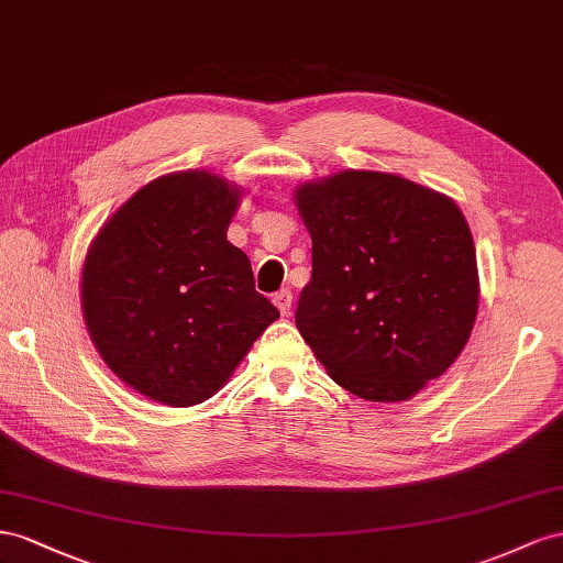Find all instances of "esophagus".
<instances>
[{
  "label": "esophagus",
  "instance_id": "34e87169",
  "mask_svg": "<svg viewBox=\"0 0 563 563\" xmlns=\"http://www.w3.org/2000/svg\"><path fill=\"white\" fill-rule=\"evenodd\" d=\"M273 303H276L278 311H280L283 316H290V309H292V292L287 290V287H283L280 292L273 295Z\"/></svg>",
  "mask_w": 563,
  "mask_h": 563
}]
</instances>
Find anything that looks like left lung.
Here are the masks:
<instances>
[{
    "label": "left lung",
    "instance_id": "obj_1",
    "mask_svg": "<svg viewBox=\"0 0 563 563\" xmlns=\"http://www.w3.org/2000/svg\"><path fill=\"white\" fill-rule=\"evenodd\" d=\"M313 273L295 323L330 377L375 404L408 400L467 344L476 250L460 207L396 174L346 169L295 190Z\"/></svg>",
    "mask_w": 563,
    "mask_h": 563
}]
</instances>
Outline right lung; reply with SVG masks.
Instances as JSON below:
<instances>
[{
	"label": "right lung",
	"mask_w": 563,
	"mask_h": 563,
	"mask_svg": "<svg viewBox=\"0 0 563 563\" xmlns=\"http://www.w3.org/2000/svg\"><path fill=\"white\" fill-rule=\"evenodd\" d=\"M238 186L202 169L136 190L87 252L82 313L124 384L188 408L229 382L278 309L254 290L247 254L227 240Z\"/></svg>",
	"instance_id": "obj_1"
}]
</instances>
